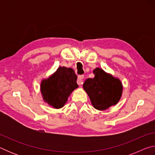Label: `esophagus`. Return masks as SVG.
Instances as JSON below:
<instances>
[{"label":"esophagus","instance_id":"34e87169","mask_svg":"<svg viewBox=\"0 0 155 155\" xmlns=\"http://www.w3.org/2000/svg\"><path fill=\"white\" fill-rule=\"evenodd\" d=\"M83 78H84V75H79L77 79V84L78 85H81L83 83Z\"/></svg>","mask_w":155,"mask_h":155}]
</instances>
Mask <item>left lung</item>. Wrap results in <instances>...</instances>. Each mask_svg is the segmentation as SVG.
Here are the masks:
<instances>
[{"label": "left lung", "instance_id": "8db88e82", "mask_svg": "<svg viewBox=\"0 0 155 155\" xmlns=\"http://www.w3.org/2000/svg\"><path fill=\"white\" fill-rule=\"evenodd\" d=\"M94 77L87 78L83 87L90 97L91 104L98 110H105L117 103L122 96V83L103 70H94Z\"/></svg>", "mask_w": 155, "mask_h": 155}]
</instances>
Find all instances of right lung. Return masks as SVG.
I'll return each mask as SVG.
<instances>
[{"instance_id":"obj_1","label":"right lung","mask_w":155,"mask_h":155,"mask_svg":"<svg viewBox=\"0 0 155 155\" xmlns=\"http://www.w3.org/2000/svg\"><path fill=\"white\" fill-rule=\"evenodd\" d=\"M77 80L74 70L59 67L53 75L41 83L44 100L54 108H61L72 91L78 87Z\"/></svg>"}]
</instances>
